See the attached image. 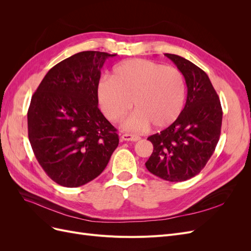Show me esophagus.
Listing matches in <instances>:
<instances>
[{
	"label": "esophagus",
	"mask_w": 251,
	"mask_h": 251,
	"mask_svg": "<svg viewBox=\"0 0 251 251\" xmlns=\"http://www.w3.org/2000/svg\"><path fill=\"white\" fill-rule=\"evenodd\" d=\"M140 137L137 135H131V134H124L120 137V141H138Z\"/></svg>",
	"instance_id": "1"
}]
</instances>
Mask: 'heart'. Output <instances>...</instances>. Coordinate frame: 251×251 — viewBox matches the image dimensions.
Wrapping results in <instances>:
<instances>
[{"instance_id": "heart-1", "label": "heart", "mask_w": 251, "mask_h": 251, "mask_svg": "<svg viewBox=\"0 0 251 251\" xmlns=\"http://www.w3.org/2000/svg\"><path fill=\"white\" fill-rule=\"evenodd\" d=\"M186 86L177 68L143 58L127 59L114 68L112 77L103 78L97 96L104 116L118 121L131 109L126 130L139 132L153 126H169L183 110Z\"/></svg>"}]
</instances>
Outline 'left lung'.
<instances>
[{
  "label": "left lung",
  "instance_id": "1",
  "mask_svg": "<svg viewBox=\"0 0 251 251\" xmlns=\"http://www.w3.org/2000/svg\"><path fill=\"white\" fill-rule=\"evenodd\" d=\"M164 55L183 74L187 98L179 117L165 130L148 138L154 151L146 166L159 178L181 182L198 175L214 154L221 134L223 112L206 73L179 55Z\"/></svg>",
  "mask_w": 251,
  "mask_h": 251
}]
</instances>
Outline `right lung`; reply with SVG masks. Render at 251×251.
Returning a JSON list of instances; mask_svg holds the SVG:
<instances>
[{
  "label": "right lung",
  "mask_w": 251,
  "mask_h": 251,
  "mask_svg": "<svg viewBox=\"0 0 251 251\" xmlns=\"http://www.w3.org/2000/svg\"><path fill=\"white\" fill-rule=\"evenodd\" d=\"M109 54L82 51L55 65L32 95L28 137L57 184L78 187L100 176L118 147L117 130L98 109L97 87Z\"/></svg>",
  "instance_id": "right-lung-1"
}]
</instances>
